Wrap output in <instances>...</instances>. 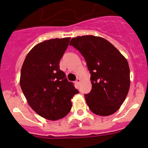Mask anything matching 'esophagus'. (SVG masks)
I'll use <instances>...</instances> for the list:
<instances>
[{"label":"esophagus","instance_id":"obj_1","mask_svg":"<svg viewBox=\"0 0 148 148\" xmlns=\"http://www.w3.org/2000/svg\"><path fill=\"white\" fill-rule=\"evenodd\" d=\"M80 82H81V79H79V78H77V79H76V83H77V84H79Z\"/></svg>","mask_w":148,"mask_h":148}]
</instances>
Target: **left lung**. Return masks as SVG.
Returning <instances> with one entry per match:
<instances>
[{"label": "left lung", "instance_id": "obj_1", "mask_svg": "<svg viewBox=\"0 0 148 148\" xmlns=\"http://www.w3.org/2000/svg\"><path fill=\"white\" fill-rule=\"evenodd\" d=\"M74 46L84 57L91 74V92L85 94L90 110L99 116H110L121 108L130 85L127 60L112 44L92 35L72 38Z\"/></svg>", "mask_w": 148, "mask_h": 148}]
</instances>
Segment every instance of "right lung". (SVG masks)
<instances>
[{
	"label": "right lung",
	"mask_w": 148,
	"mask_h": 148,
	"mask_svg": "<svg viewBox=\"0 0 148 148\" xmlns=\"http://www.w3.org/2000/svg\"><path fill=\"white\" fill-rule=\"evenodd\" d=\"M70 37L44 40L27 55L21 72L20 85L29 106L47 120L63 119L72 108L79 91L60 69L59 63Z\"/></svg>",
	"instance_id": "right-lung-1"
}]
</instances>
